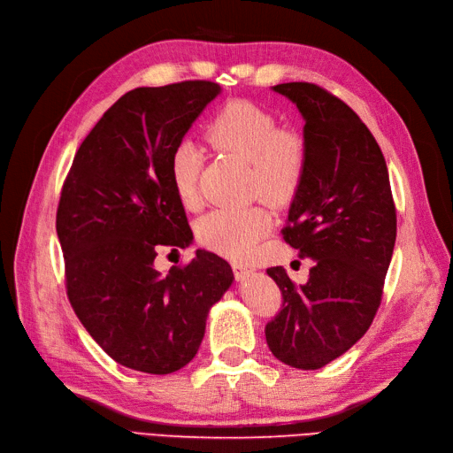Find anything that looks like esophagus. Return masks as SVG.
<instances>
[{"instance_id": "1", "label": "esophagus", "mask_w": 453, "mask_h": 453, "mask_svg": "<svg viewBox=\"0 0 453 453\" xmlns=\"http://www.w3.org/2000/svg\"><path fill=\"white\" fill-rule=\"evenodd\" d=\"M232 272H234V278L238 281H243L250 276V273H253V268L250 265H243V263H232Z\"/></svg>"}]
</instances>
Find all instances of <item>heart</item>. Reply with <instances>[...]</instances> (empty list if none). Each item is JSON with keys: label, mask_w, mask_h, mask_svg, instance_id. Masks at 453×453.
<instances>
[{"label": "heart", "mask_w": 453, "mask_h": 453, "mask_svg": "<svg viewBox=\"0 0 453 453\" xmlns=\"http://www.w3.org/2000/svg\"><path fill=\"white\" fill-rule=\"evenodd\" d=\"M213 150L250 164V193L273 205L289 203L303 183L306 143L293 130L280 128L278 119L253 102H230L210 119L203 130ZM202 153L193 143H181L170 157V180L185 208L200 202L198 175ZM272 226L263 203L238 210H215L196 223L198 242L228 258H248Z\"/></svg>", "instance_id": "b5f03b06"}]
</instances>
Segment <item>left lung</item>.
<instances>
[{"instance_id":"obj_1","label":"left lung","mask_w":453,"mask_h":453,"mask_svg":"<svg viewBox=\"0 0 453 453\" xmlns=\"http://www.w3.org/2000/svg\"><path fill=\"white\" fill-rule=\"evenodd\" d=\"M303 113L306 170L283 240L311 257L304 285L268 268L283 304L265 334L273 357L315 370L346 353L372 325L396 238L386 158L349 105L313 83H283Z\"/></svg>"}]
</instances>
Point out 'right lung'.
<instances>
[{"instance_id": "add662e5", "label": "right lung", "mask_w": 453, "mask_h": 453, "mask_svg": "<svg viewBox=\"0 0 453 453\" xmlns=\"http://www.w3.org/2000/svg\"><path fill=\"white\" fill-rule=\"evenodd\" d=\"M221 87L183 81L127 92L77 149L57 232L79 321L119 365L170 374L193 361L210 308L232 285L225 258L196 251L160 276V245L193 240L170 180V157Z\"/></svg>"}]
</instances>
